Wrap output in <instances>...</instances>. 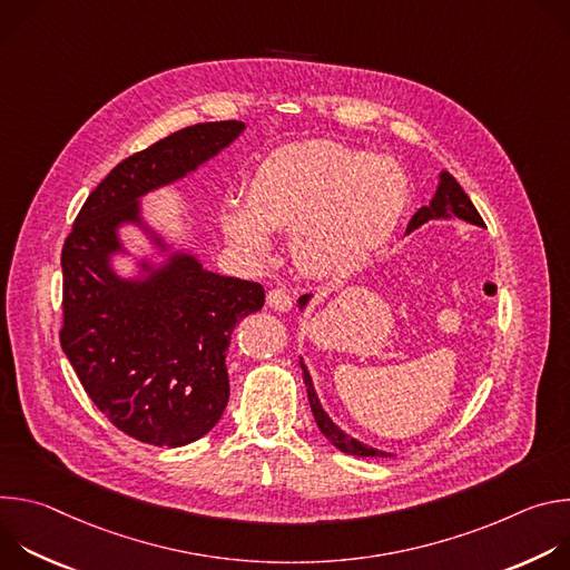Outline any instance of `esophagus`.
<instances>
[{
	"label": "esophagus",
	"instance_id": "1",
	"mask_svg": "<svg viewBox=\"0 0 570 570\" xmlns=\"http://www.w3.org/2000/svg\"><path fill=\"white\" fill-rule=\"evenodd\" d=\"M268 306L279 311V313L291 311L293 297H291V293L286 288H273V291H268Z\"/></svg>",
	"mask_w": 570,
	"mask_h": 570
}]
</instances>
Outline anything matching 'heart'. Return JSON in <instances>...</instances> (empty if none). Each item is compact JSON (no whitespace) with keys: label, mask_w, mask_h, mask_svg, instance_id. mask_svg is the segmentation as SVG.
Listing matches in <instances>:
<instances>
[{"label":"heart","mask_w":570,"mask_h":570,"mask_svg":"<svg viewBox=\"0 0 570 570\" xmlns=\"http://www.w3.org/2000/svg\"><path fill=\"white\" fill-rule=\"evenodd\" d=\"M405 203L409 180L392 159L313 139L264 157L248 194L225 198L220 220L246 257L271 253L273 229H293V255L302 271L341 279L374 259Z\"/></svg>","instance_id":"1"}]
</instances>
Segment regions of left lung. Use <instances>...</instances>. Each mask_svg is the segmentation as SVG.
Returning a JSON list of instances; mask_svg holds the SVG:
<instances>
[{"instance_id":"8db88e82","label":"left lung","mask_w":570,"mask_h":570,"mask_svg":"<svg viewBox=\"0 0 570 570\" xmlns=\"http://www.w3.org/2000/svg\"><path fill=\"white\" fill-rule=\"evenodd\" d=\"M451 218H460V220H466L471 225H478L482 227V218L480 214L475 212L473 203L469 200V196L462 191V187L458 185V180L449 174V171H440V183H438V189L431 198V203L422 209H417V214L411 218L409 227H405V234H411L415 229H420L424 223L429 220H451ZM313 295H302L297 299V308L299 313L306 311V306L311 304ZM299 367H302V376H304V383H306V394H308V403H311V411H313V417H315V424L320 429V433L327 438L338 451L347 453V455H358V458H387L392 453L383 451V449H374L356 438H352L350 433H345L332 417L330 413L324 411V405L315 392V385H313V376L304 363V358L299 356Z\"/></svg>"}]
</instances>
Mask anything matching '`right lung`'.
I'll list each match as a JSON object with an SVG mask.
<instances>
[{
    "instance_id": "obj_1",
    "label": "right lung",
    "mask_w": 570,
    "mask_h": 570,
    "mask_svg": "<svg viewBox=\"0 0 570 570\" xmlns=\"http://www.w3.org/2000/svg\"><path fill=\"white\" fill-rule=\"evenodd\" d=\"M243 130V121L196 124L130 155L88 196L62 248V352L97 409L153 446L191 444L218 424L232 332L266 293L207 271L187 236L148 220L144 198L196 174ZM124 228L151 250L132 254ZM119 258L134 262L130 274Z\"/></svg>"
}]
</instances>
